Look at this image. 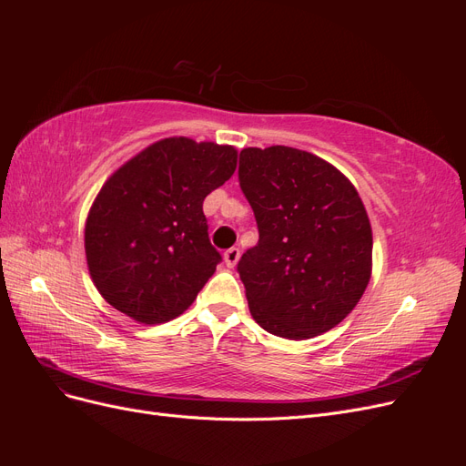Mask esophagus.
<instances>
[{
  "mask_svg": "<svg viewBox=\"0 0 466 466\" xmlns=\"http://www.w3.org/2000/svg\"><path fill=\"white\" fill-rule=\"evenodd\" d=\"M238 258H241V250L235 247L223 252V260H225V264H228V268H233L238 262Z\"/></svg>",
  "mask_w": 466,
  "mask_h": 466,
  "instance_id": "1",
  "label": "esophagus"
}]
</instances>
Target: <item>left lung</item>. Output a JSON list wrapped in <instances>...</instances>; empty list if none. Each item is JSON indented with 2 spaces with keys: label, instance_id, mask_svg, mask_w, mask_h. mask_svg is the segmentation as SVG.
I'll return each mask as SVG.
<instances>
[{
  "label": "left lung",
  "instance_id": "left-lung-1",
  "mask_svg": "<svg viewBox=\"0 0 466 466\" xmlns=\"http://www.w3.org/2000/svg\"><path fill=\"white\" fill-rule=\"evenodd\" d=\"M238 182L260 233L237 266L252 319L288 340L334 329L371 278L373 233L356 187L288 146L245 147Z\"/></svg>",
  "mask_w": 466,
  "mask_h": 466
}]
</instances>
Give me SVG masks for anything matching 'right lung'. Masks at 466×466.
<instances>
[{"label":"right lung","instance_id":"add662e5","mask_svg":"<svg viewBox=\"0 0 466 466\" xmlns=\"http://www.w3.org/2000/svg\"><path fill=\"white\" fill-rule=\"evenodd\" d=\"M235 168L233 146L175 136L106 178L86 221L87 268L106 303L142 324L187 311L221 260L204 198Z\"/></svg>","mask_w":466,"mask_h":466}]
</instances>
